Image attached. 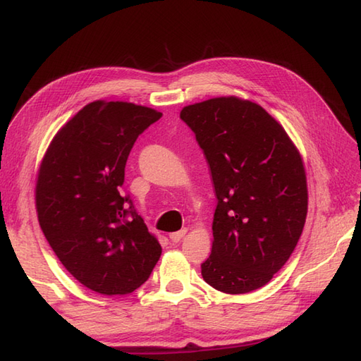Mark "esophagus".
<instances>
[{
  "instance_id": "esophagus-1",
  "label": "esophagus",
  "mask_w": 361,
  "mask_h": 361,
  "mask_svg": "<svg viewBox=\"0 0 361 361\" xmlns=\"http://www.w3.org/2000/svg\"><path fill=\"white\" fill-rule=\"evenodd\" d=\"M186 233H188V228H181V230H178V232L171 233V235H169V239H171L172 243H180Z\"/></svg>"
}]
</instances>
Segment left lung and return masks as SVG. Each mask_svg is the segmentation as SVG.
I'll list each match as a JSON object with an SVG mask.
<instances>
[{
	"mask_svg": "<svg viewBox=\"0 0 361 361\" xmlns=\"http://www.w3.org/2000/svg\"><path fill=\"white\" fill-rule=\"evenodd\" d=\"M180 117L206 155L218 200L202 279L227 294L261 288L290 259L307 219L302 155L250 100L214 97L184 106Z\"/></svg>",
	"mask_w": 361,
	"mask_h": 361,
	"instance_id": "left-lung-1",
	"label": "left lung"
}]
</instances>
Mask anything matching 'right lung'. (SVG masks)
<instances>
[{
  "label": "right lung",
  "instance_id": "obj_1",
  "mask_svg": "<svg viewBox=\"0 0 361 361\" xmlns=\"http://www.w3.org/2000/svg\"><path fill=\"white\" fill-rule=\"evenodd\" d=\"M160 117L129 102L94 100L44 154L35 188L39 226L68 273L96 293H133L160 259L159 239L120 193L137 137Z\"/></svg>",
  "mask_w": 361,
  "mask_h": 361
}]
</instances>
